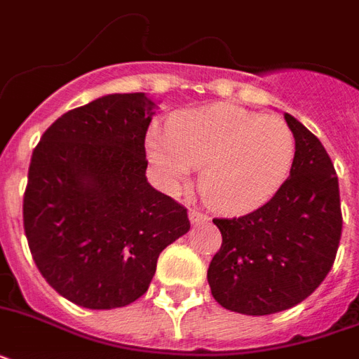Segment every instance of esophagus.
<instances>
[{"label":"esophagus","mask_w":359,"mask_h":359,"mask_svg":"<svg viewBox=\"0 0 359 359\" xmlns=\"http://www.w3.org/2000/svg\"><path fill=\"white\" fill-rule=\"evenodd\" d=\"M188 218H190V222H191V224H194V225L205 224V222H208V216H207V214L199 212V210H196V208H194V210H190V212H188Z\"/></svg>","instance_id":"34e87169"}]
</instances>
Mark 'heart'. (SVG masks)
<instances>
[{
  "label": "heart",
  "mask_w": 359,
  "mask_h": 359,
  "mask_svg": "<svg viewBox=\"0 0 359 359\" xmlns=\"http://www.w3.org/2000/svg\"><path fill=\"white\" fill-rule=\"evenodd\" d=\"M145 149L154 179L169 194L182 190L194 168H201L203 199L224 214L270 201L296 158L294 134L283 119L229 104L177 115L169 132H149Z\"/></svg>",
  "instance_id": "1"
}]
</instances>
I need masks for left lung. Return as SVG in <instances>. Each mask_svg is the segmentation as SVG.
I'll return each instance as SVG.
<instances>
[{
	"mask_svg": "<svg viewBox=\"0 0 359 359\" xmlns=\"http://www.w3.org/2000/svg\"><path fill=\"white\" fill-rule=\"evenodd\" d=\"M296 140L289 179L261 208L216 218L222 248L208 266L214 300L242 315H272L323 283L339 248V180L315 134L285 114Z\"/></svg>",
	"mask_w": 359,
	"mask_h": 359,
	"instance_id": "obj_1",
	"label": "left lung"
}]
</instances>
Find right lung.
<instances>
[{
    "mask_svg": "<svg viewBox=\"0 0 359 359\" xmlns=\"http://www.w3.org/2000/svg\"><path fill=\"white\" fill-rule=\"evenodd\" d=\"M145 93L106 95L61 115L33 151L24 196L31 255L50 287L87 309L143 296L158 255L190 231L182 205L147 182Z\"/></svg>",
    "mask_w": 359,
    "mask_h": 359,
    "instance_id": "right-lung-1",
    "label": "right lung"
}]
</instances>
